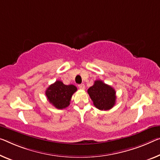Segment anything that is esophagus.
<instances>
[{
	"mask_svg": "<svg viewBox=\"0 0 160 160\" xmlns=\"http://www.w3.org/2000/svg\"><path fill=\"white\" fill-rule=\"evenodd\" d=\"M78 88H79L80 89H82V90L85 89V85L83 84V83H82V84L78 85Z\"/></svg>",
	"mask_w": 160,
	"mask_h": 160,
	"instance_id": "34e87169",
	"label": "esophagus"
}]
</instances>
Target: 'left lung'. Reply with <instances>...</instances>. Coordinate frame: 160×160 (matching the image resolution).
<instances>
[{
  "label": "left lung",
  "instance_id": "8db88e82",
  "mask_svg": "<svg viewBox=\"0 0 160 160\" xmlns=\"http://www.w3.org/2000/svg\"><path fill=\"white\" fill-rule=\"evenodd\" d=\"M94 105L99 110L111 109L116 102V92L111 86L97 80L87 91Z\"/></svg>",
  "mask_w": 160,
  "mask_h": 160
}]
</instances>
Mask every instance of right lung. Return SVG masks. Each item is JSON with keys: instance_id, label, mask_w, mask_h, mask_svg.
Wrapping results in <instances>:
<instances>
[{"instance_id": "1", "label": "right lung", "mask_w": 160, "mask_h": 160, "mask_svg": "<svg viewBox=\"0 0 160 160\" xmlns=\"http://www.w3.org/2000/svg\"><path fill=\"white\" fill-rule=\"evenodd\" d=\"M77 91L74 85H65L61 81H56L46 90L47 100L58 109H65L70 104L72 95Z\"/></svg>"}]
</instances>
